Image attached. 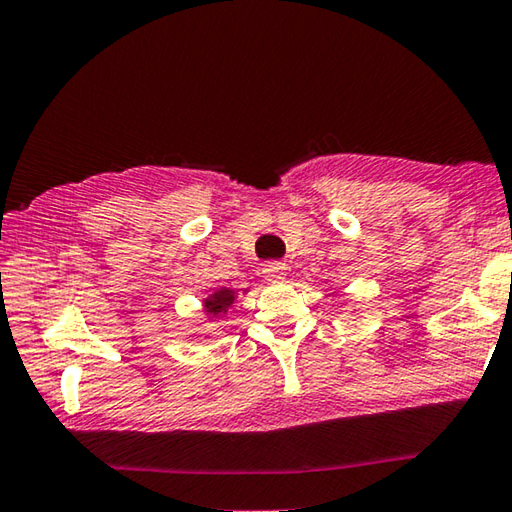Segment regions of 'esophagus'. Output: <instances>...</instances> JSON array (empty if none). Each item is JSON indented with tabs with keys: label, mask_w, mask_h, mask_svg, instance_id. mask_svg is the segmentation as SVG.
Here are the masks:
<instances>
[{
	"label": "esophagus",
	"mask_w": 512,
	"mask_h": 512,
	"mask_svg": "<svg viewBox=\"0 0 512 512\" xmlns=\"http://www.w3.org/2000/svg\"><path fill=\"white\" fill-rule=\"evenodd\" d=\"M286 271L288 268L284 264H277V262H271L264 266V277L268 282H284L286 280Z\"/></svg>",
	"instance_id": "obj_1"
}]
</instances>
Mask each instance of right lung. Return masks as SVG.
<instances>
[{
  "label": "right lung",
  "instance_id": "add662e5",
  "mask_svg": "<svg viewBox=\"0 0 512 512\" xmlns=\"http://www.w3.org/2000/svg\"><path fill=\"white\" fill-rule=\"evenodd\" d=\"M237 300H239V293L235 291V288H228V286L215 288V291H212L208 297H203V311H206V318L208 320L224 318L230 306Z\"/></svg>",
  "mask_w": 512,
  "mask_h": 512
}]
</instances>
